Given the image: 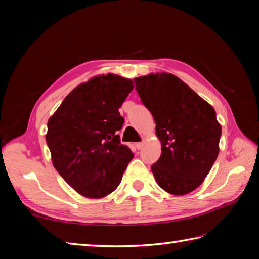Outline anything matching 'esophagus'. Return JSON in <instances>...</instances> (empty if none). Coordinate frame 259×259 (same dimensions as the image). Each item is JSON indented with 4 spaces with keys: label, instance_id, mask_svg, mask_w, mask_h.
I'll list each match as a JSON object with an SVG mask.
<instances>
[{
    "label": "esophagus",
    "instance_id": "obj_1",
    "mask_svg": "<svg viewBox=\"0 0 259 259\" xmlns=\"http://www.w3.org/2000/svg\"><path fill=\"white\" fill-rule=\"evenodd\" d=\"M135 146H136V148H137V150H140V148L144 146V143L143 142L142 143H136Z\"/></svg>",
    "mask_w": 259,
    "mask_h": 259
}]
</instances>
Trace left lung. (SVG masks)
I'll return each mask as SVG.
<instances>
[{
    "label": "left lung",
    "mask_w": 259,
    "mask_h": 259,
    "mask_svg": "<svg viewBox=\"0 0 259 259\" xmlns=\"http://www.w3.org/2000/svg\"><path fill=\"white\" fill-rule=\"evenodd\" d=\"M137 93L155 121L161 156L151 170L156 183L172 195L198 188L219 153L222 126L209 103L170 73L135 78Z\"/></svg>",
    "instance_id": "1"
}]
</instances>
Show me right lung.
<instances>
[{"label": "right lung", "instance_id": "add662e5", "mask_svg": "<svg viewBox=\"0 0 259 259\" xmlns=\"http://www.w3.org/2000/svg\"><path fill=\"white\" fill-rule=\"evenodd\" d=\"M133 89L130 78L96 75L74 88L48 121L52 164L84 198L102 199L115 191L133 160L117 135L124 122L119 108Z\"/></svg>", "mask_w": 259, "mask_h": 259}]
</instances>
